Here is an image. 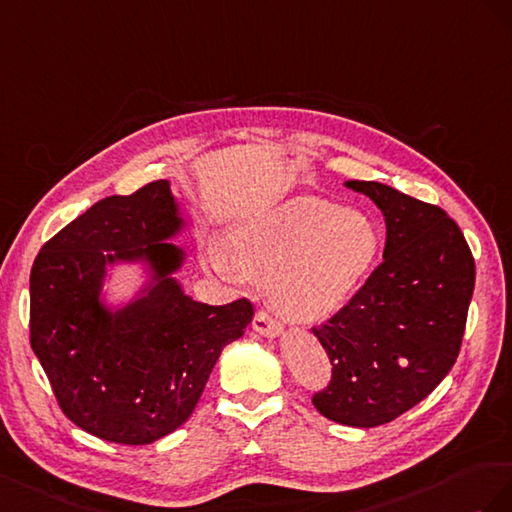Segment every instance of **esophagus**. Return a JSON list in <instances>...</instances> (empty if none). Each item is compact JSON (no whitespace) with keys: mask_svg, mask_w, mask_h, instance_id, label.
<instances>
[{"mask_svg":"<svg viewBox=\"0 0 512 512\" xmlns=\"http://www.w3.org/2000/svg\"><path fill=\"white\" fill-rule=\"evenodd\" d=\"M253 328H255L259 334H264V337H270V339L281 337V334H283V326L279 324V321L272 319V317H270L268 313H264V311H259V313L255 315Z\"/></svg>","mask_w":512,"mask_h":512,"instance_id":"obj_1","label":"esophagus"}]
</instances>
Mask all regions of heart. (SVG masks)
I'll list each match as a JSON object with an SVG mask.
<instances>
[{
	"label": "heart",
	"instance_id": "heart-1",
	"mask_svg": "<svg viewBox=\"0 0 512 512\" xmlns=\"http://www.w3.org/2000/svg\"><path fill=\"white\" fill-rule=\"evenodd\" d=\"M379 233L367 216L315 197L291 199L231 227L208 264L225 281L268 279L276 313L313 324L337 315L367 279Z\"/></svg>",
	"mask_w": 512,
	"mask_h": 512
}]
</instances>
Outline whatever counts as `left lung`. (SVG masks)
<instances>
[{
    "mask_svg": "<svg viewBox=\"0 0 512 512\" xmlns=\"http://www.w3.org/2000/svg\"><path fill=\"white\" fill-rule=\"evenodd\" d=\"M386 221L384 261L358 294L313 328L332 364L313 394L321 416L379 427L412 410L455 364L474 294V257L459 225L437 206L379 182H345Z\"/></svg>",
    "mask_w": 512,
    "mask_h": 512,
    "instance_id": "1",
    "label": "left lung"
}]
</instances>
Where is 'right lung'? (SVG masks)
<instances>
[{
  "label": "right lung",
  "mask_w": 512,
  "mask_h": 512,
  "mask_svg": "<svg viewBox=\"0 0 512 512\" xmlns=\"http://www.w3.org/2000/svg\"><path fill=\"white\" fill-rule=\"evenodd\" d=\"M186 221L158 180L113 195L40 248L29 274V341L62 412L100 440L141 446L193 414L223 347L240 339L253 304L210 306L173 272L184 251L167 240ZM143 263L149 283L122 307L99 296L107 265Z\"/></svg>",
  "instance_id": "right-lung-1"
}]
</instances>
